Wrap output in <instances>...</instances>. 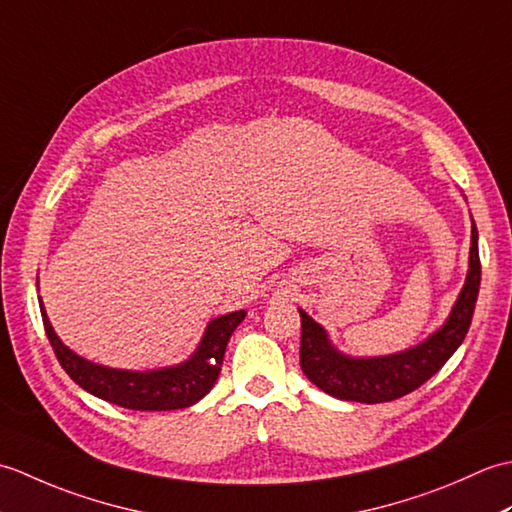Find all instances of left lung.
<instances>
[{
  "label": "left lung",
  "mask_w": 512,
  "mask_h": 512,
  "mask_svg": "<svg viewBox=\"0 0 512 512\" xmlns=\"http://www.w3.org/2000/svg\"><path fill=\"white\" fill-rule=\"evenodd\" d=\"M473 222V217H471ZM480 250H477V228L471 226L469 273L455 299L453 308L436 332L422 343L396 354L385 356H350L341 352L330 339L328 330L314 321L306 310L301 314V369L310 383L339 400L374 402L396 400L438 372L462 345L471 328L477 292H480Z\"/></svg>",
  "instance_id": "1"
}]
</instances>
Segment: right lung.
Instances as JSON below:
<instances>
[{
  "mask_svg": "<svg viewBox=\"0 0 512 512\" xmlns=\"http://www.w3.org/2000/svg\"><path fill=\"white\" fill-rule=\"evenodd\" d=\"M39 306L52 350L74 383L96 398L136 411L184 409L202 400L220 376L228 339L246 317V310L215 317L206 323L202 339L187 361L136 372V369H116L92 363L72 352L54 332L41 297Z\"/></svg>",
  "mask_w": 512,
  "mask_h": 512,
  "instance_id": "obj_1",
  "label": "right lung"
}]
</instances>
